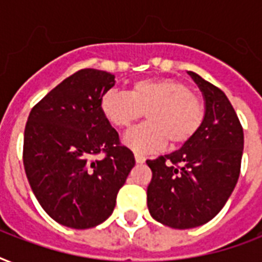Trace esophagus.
<instances>
[{"label":"esophagus","mask_w":262,"mask_h":262,"mask_svg":"<svg viewBox=\"0 0 262 262\" xmlns=\"http://www.w3.org/2000/svg\"><path fill=\"white\" fill-rule=\"evenodd\" d=\"M135 159H136V162H137V163H144V162H145V156H143V155H140V154H135Z\"/></svg>","instance_id":"obj_1"}]
</instances>
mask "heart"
I'll list each match as a JSON object with an SVG mask.
<instances>
[{
    "label": "heart",
    "instance_id": "obj_1",
    "mask_svg": "<svg viewBox=\"0 0 262 262\" xmlns=\"http://www.w3.org/2000/svg\"><path fill=\"white\" fill-rule=\"evenodd\" d=\"M100 111L117 129H127L145 113V122L130 130L125 143L135 151L156 152L170 141L171 147L189 143L203 126V99L187 84L175 79H144L130 84L127 94L107 91Z\"/></svg>",
    "mask_w": 262,
    "mask_h": 262
}]
</instances>
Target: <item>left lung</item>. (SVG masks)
<instances>
[{"instance_id":"1","label":"left lung","mask_w":262,"mask_h":262,"mask_svg":"<svg viewBox=\"0 0 262 262\" xmlns=\"http://www.w3.org/2000/svg\"><path fill=\"white\" fill-rule=\"evenodd\" d=\"M189 75L205 98L203 126L181 149L147 160L149 213L179 230L203 226L222 211L239 178L244 152V129L226 94L194 72Z\"/></svg>"}]
</instances>
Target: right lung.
<instances>
[{"label":"right lung","instance_id":"1","mask_svg":"<svg viewBox=\"0 0 262 262\" xmlns=\"http://www.w3.org/2000/svg\"><path fill=\"white\" fill-rule=\"evenodd\" d=\"M114 79L108 72L81 69L28 115L23 145L27 178L47 215L67 227L103 223L136 163L99 106Z\"/></svg>","mask_w":262,"mask_h":262}]
</instances>
